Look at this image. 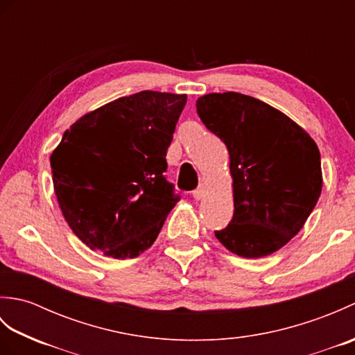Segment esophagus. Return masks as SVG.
<instances>
[{
	"instance_id": "obj_1",
	"label": "esophagus",
	"mask_w": 355,
	"mask_h": 355,
	"mask_svg": "<svg viewBox=\"0 0 355 355\" xmlns=\"http://www.w3.org/2000/svg\"><path fill=\"white\" fill-rule=\"evenodd\" d=\"M206 195V187L205 186H200L198 189H195L193 192H192V197L195 198V200H201L202 197H205Z\"/></svg>"
}]
</instances>
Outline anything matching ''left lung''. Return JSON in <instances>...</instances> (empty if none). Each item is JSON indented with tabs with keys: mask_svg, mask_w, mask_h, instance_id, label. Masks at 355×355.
Instances as JSON below:
<instances>
[{
	"mask_svg": "<svg viewBox=\"0 0 355 355\" xmlns=\"http://www.w3.org/2000/svg\"><path fill=\"white\" fill-rule=\"evenodd\" d=\"M197 112L229 149L235 212L218 241L243 258H262L304 227L322 192L320 153L290 117L254 97L201 96Z\"/></svg>",
	"mask_w": 355,
	"mask_h": 355,
	"instance_id": "obj_1",
	"label": "left lung"
}]
</instances>
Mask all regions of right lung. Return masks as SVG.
Instances as JSON below:
<instances>
[{
    "label": "right lung",
    "mask_w": 355,
    "mask_h": 355,
    "mask_svg": "<svg viewBox=\"0 0 355 355\" xmlns=\"http://www.w3.org/2000/svg\"><path fill=\"white\" fill-rule=\"evenodd\" d=\"M186 94L140 92L88 112L62 135L50 166L59 207L82 243L116 259L154 244L180 201L166 153Z\"/></svg>",
    "instance_id": "add662e5"
}]
</instances>
